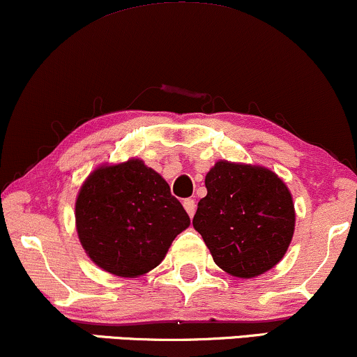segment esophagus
Segmentation results:
<instances>
[{"mask_svg": "<svg viewBox=\"0 0 357 357\" xmlns=\"http://www.w3.org/2000/svg\"><path fill=\"white\" fill-rule=\"evenodd\" d=\"M183 208L187 210V213L190 215V217H193V213H195V210H197L195 202H193L192 199H185L183 200Z\"/></svg>", "mask_w": 357, "mask_h": 357, "instance_id": "1", "label": "esophagus"}]
</instances>
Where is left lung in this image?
<instances>
[{"mask_svg": "<svg viewBox=\"0 0 357 357\" xmlns=\"http://www.w3.org/2000/svg\"><path fill=\"white\" fill-rule=\"evenodd\" d=\"M193 228L223 271L255 278L271 270L291 243L294 205L275 172L220 160L205 177Z\"/></svg>", "mask_w": 357, "mask_h": 357, "instance_id": "8db88e82", "label": "left lung"}]
</instances>
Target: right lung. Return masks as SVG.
Returning a JSON list of instances; mask_svg holds the SVG:
<instances>
[{"instance_id": "1", "label": "right lung", "mask_w": 357, "mask_h": 357, "mask_svg": "<svg viewBox=\"0 0 357 357\" xmlns=\"http://www.w3.org/2000/svg\"><path fill=\"white\" fill-rule=\"evenodd\" d=\"M188 225L169 183L139 158L96 169L76 200L77 236L87 257L122 278L160 265Z\"/></svg>"}]
</instances>
